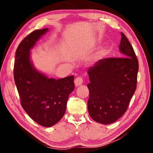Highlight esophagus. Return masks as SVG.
Listing matches in <instances>:
<instances>
[{
  "mask_svg": "<svg viewBox=\"0 0 153 153\" xmlns=\"http://www.w3.org/2000/svg\"><path fill=\"white\" fill-rule=\"evenodd\" d=\"M74 83H75V85H76V87L81 86L83 83L82 77H77V78L74 80Z\"/></svg>",
  "mask_w": 153,
  "mask_h": 153,
  "instance_id": "1",
  "label": "esophagus"
}]
</instances>
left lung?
<instances>
[{"label":"left lung","mask_w":153,"mask_h":153,"mask_svg":"<svg viewBox=\"0 0 153 153\" xmlns=\"http://www.w3.org/2000/svg\"><path fill=\"white\" fill-rule=\"evenodd\" d=\"M120 51L123 57L100 59L90 67L88 109L92 120L110 124L127 111L135 92L138 61L128 38L121 32Z\"/></svg>","instance_id":"1"}]
</instances>
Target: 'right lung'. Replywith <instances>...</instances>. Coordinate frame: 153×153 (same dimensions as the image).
<instances>
[{"instance_id": "obj_1", "label": "right lung", "mask_w": 153, "mask_h": 153, "mask_svg": "<svg viewBox=\"0 0 153 153\" xmlns=\"http://www.w3.org/2000/svg\"><path fill=\"white\" fill-rule=\"evenodd\" d=\"M48 31V28L33 31L21 42L13 70L21 105L35 122L44 127L55 125L63 117L69 95L75 88L74 76L49 78L33 65L30 50Z\"/></svg>"}]
</instances>
